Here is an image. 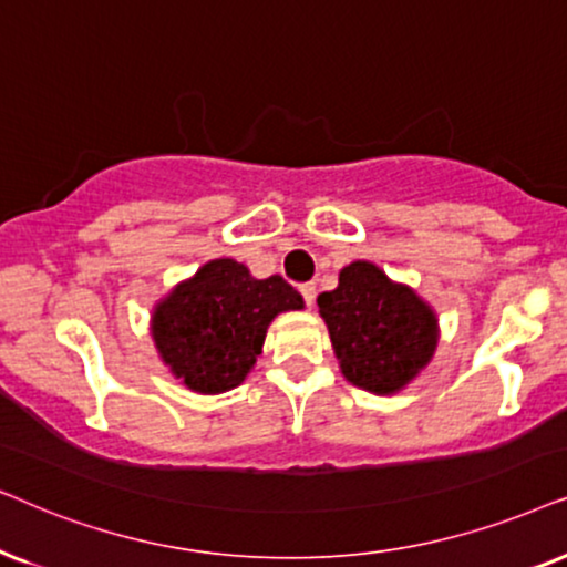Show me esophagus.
Here are the masks:
<instances>
[{"instance_id": "esophagus-1", "label": "esophagus", "mask_w": 567, "mask_h": 567, "mask_svg": "<svg viewBox=\"0 0 567 567\" xmlns=\"http://www.w3.org/2000/svg\"><path fill=\"white\" fill-rule=\"evenodd\" d=\"M300 296H303L306 306L311 308L313 300H316V285H313V282H303V285H300Z\"/></svg>"}]
</instances>
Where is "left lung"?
<instances>
[{"label":"left lung","instance_id":"obj_1","mask_svg":"<svg viewBox=\"0 0 567 567\" xmlns=\"http://www.w3.org/2000/svg\"><path fill=\"white\" fill-rule=\"evenodd\" d=\"M316 303L344 379L354 386L391 394L433 358L437 342L433 311L373 264L354 261L344 267L339 288L321 292Z\"/></svg>","mask_w":567,"mask_h":567}]
</instances>
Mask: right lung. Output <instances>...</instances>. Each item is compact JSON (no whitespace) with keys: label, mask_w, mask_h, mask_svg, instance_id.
<instances>
[{"label":"right lung","mask_w":567,"mask_h":567,"mask_svg":"<svg viewBox=\"0 0 567 567\" xmlns=\"http://www.w3.org/2000/svg\"><path fill=\"white\" fill-rule=\"evenodd\" d=\"M303 308L279 275L254 279L244 264L215 259L157 306L153 337L163 360L188 389H236L261 352L269 321Z\"/></svg>","instance_id":"obj_1"}]
</instances>
